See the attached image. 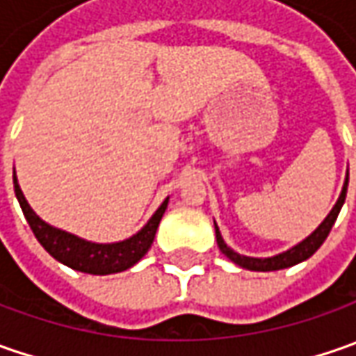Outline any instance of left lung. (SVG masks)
I'll list each match as a JSON object with an SVG mask.
<instances>
[{"label":"left lung","mask_w":356,"mask_h":356,"mask_svg":"<svg viewBox=\"0 0 356 356\" xmlns=\"http://www.w3.org/2000/svg\"><path fill=\"white\" fill-rule=\"evenodd\" d=\"M347 186H349V172H347V178H345V184H343V190H341V196L337 200V204L333 206V210L327 213V218L323 220L319 227L309 234L307 238L303 241H299L297 245L289 248L287 252H281L277 255H271V257H250V255H241V253L234 252L229 245H227L222 234H220V227L213 222V227H216V241H218V248L220 252L226 255L227 259H232L236 266L243 267V269H250V271H277V269H285V267H293L301 261L309 259L313 253L317 252L323 245V241L327 239L331 227L335 224L337 216L341 212L343 204H345V198H347Z\"/></svg>","instance_id":"left-lung-1"}]
</instances>
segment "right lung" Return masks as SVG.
<instances>
[{
  "mask_svg": "<svg viewBox=\"0 0 356 356\" xmlns=\"http://www.w3.org/2000/svg\"><path fill=\"white\" fill-rule=\"evenodd\" d=\"M13 188H15V196L19 200L27 224L31 226L35 238L47 250L49 255H53L63 266L71 267L75 271L90 273V275H111V273L124 271L134 264H138L144 257V253L150 250L156 236L158 224L168 206V198H166L160 204L154 216L146 222V226L134 236H130L129 239L115 241V243H95L41 220L23 196L17 176H13Z\"/></svg>",
  "mask_w": 356,
  "mask_h": 356,
  "instance_id": "obj_1",
  "label": "right lung"
}]
</instances>
